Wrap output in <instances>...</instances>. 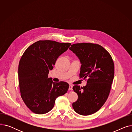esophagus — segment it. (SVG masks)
Masks as SVG:
<instances>
[{
	"label": "esophagus",
	"instance_id": "1",
	"mask_svg": "<svg viewBox=\"0 0 132 132\" xmlns=\"http://www.w3.org/2000/svg\"><path fill=\"white\" fill-rule=\"evenodd\" d=\"M72 89H73V86L71 85H70V86H69V90H72Z\"/></svg>",
	"mask_w": 132,
	"mask_h": 132
}]
</instances>
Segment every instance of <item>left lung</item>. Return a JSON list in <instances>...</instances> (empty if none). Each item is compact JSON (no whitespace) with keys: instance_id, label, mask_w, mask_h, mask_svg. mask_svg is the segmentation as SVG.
Here are the masks:
<instances>
[{"instance_id":"8db88e82","label":"left lung","mask_w":132,"mask_h":132,"mask_svg":"<svg viewBox=\"0 0 132 132\" xmlns=\"http://www.w3.org/2000/svg\"><path fill=\"white\" fill-rule=\"evenodd\" d=\"M69 49L80 61V78H88L86 86L73 87L78 98L72 106L79 114H92L98 111L108 98L114 78L113 61L110 53L98 44L77 43Z\"/></svg>"}]
</instances>
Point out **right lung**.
<instances>
[{
    "instance_id": "add662e5",
    "label": "right lung",
    "mask_w": 132,
    "mask_h": 132,
    "mask_svg": "<svg viewBox=\"0 0 132 132\" xmlns=\"http://www.w3.org/2000/svg\"><path fill=\"white\" fill-rule=\"evenodd\" d=\"M70 43L39 40L28 47L19 62L18 77L21 96L27 106L35 113H47L58 97L67 93L66 82H53L48 78L59 56L66 51Z\"/></svg>"
}]
</instances>
